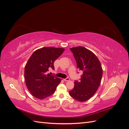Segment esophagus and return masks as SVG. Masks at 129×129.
Instances as JSON below:
<instances>
[{
  "label": "esophagus",
  "mask_w": 129,
  "mask_h": 129,
  "mask_svg": "<svg viewBox=\"0 0 129 129\" xmlns=\"http://www.w3.org/2000/svg\"><path fill=\"white\" fill-rule=\"evenodd\" d=\"M63 80L64 81H69L70 80V79H69V77H67V78H66V79H64Z\"/></svg>",
  "instance_id": "esophagus-1"
}]
</instances>
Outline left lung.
<instances>
[{
	"mask_svg": "<svg viewBox=\"0 0 129 129\" xmlns=\"http://www.w3.org/2000/svg\"><path fill=\"white\" fill-rule=\"evenodd\" d=\"M70 49L76 60L77 68L83 74L80 81L74 82V87L69 91V94L79 102H84L95 94L100 86L103 75L102 66L95 54L84 47Z\"/></svg>",
	"mask_w": 129,
	"mask_h": 129,
	"instance_id": "left-lung-1",
	"label": "left lung"
}]
</instances>
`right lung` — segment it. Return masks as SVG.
Segmentation results:
<instances>
[{
    "mask_svg": "<svg viewBox=\"0 0 129 129\" xmlns=\"http://www.w3.org/2000/svg\"><path fill=\"white\" fill-rule=\"evenodd\" d=\"M64 49L43 47L36 50L30 56L25 67L24 76L27 89L34 97L45 99L55 92L61 80L47 74L54 69V62Z\"/></svg>",
    "mask_w": 129,
    "mask_h": 129,
    "instance_id": "1",
    "label": "right lung"
}]
</instances>
